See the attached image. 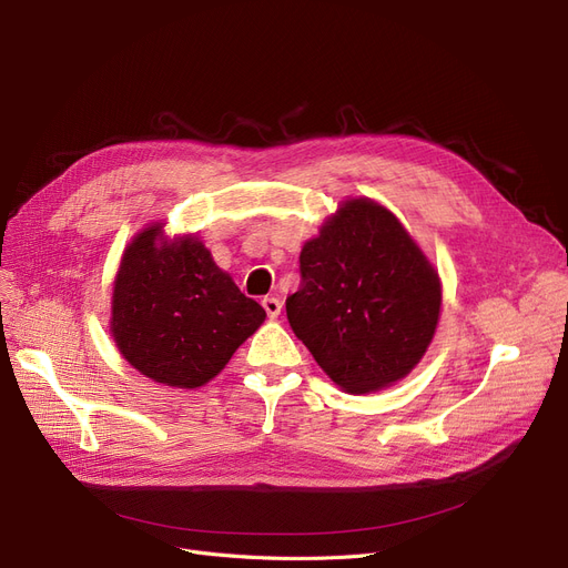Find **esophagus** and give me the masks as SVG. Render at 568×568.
Wrapping results in <instances>:
<instances>
[{"instance_id":"1","label":"esophagus","mask_w":568,"mask_h":568,"mask_svg":"<svg viewBox=\"0 0 568 568\" xmlns=\"http://www.w3.org/2000/svg\"><path fill=\"white\" fill-rule=\"evenodd\" d=\"M262 308L266 311L268 317H278L283 304H281V300H276V296H264V300H262Z\"/></svg>"}]
</instances>
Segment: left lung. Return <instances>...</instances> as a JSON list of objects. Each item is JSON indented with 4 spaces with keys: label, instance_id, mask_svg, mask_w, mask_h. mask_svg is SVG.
I'll list each match as a JSON object with an SVG mask.
<instances>
[{
    "label": "left lung",
    "instance_id": "8db88e82",
    "mask_svg": "<svg viewBox=\"0 0 568 568\" xmlns=\"http://www.w3.org/2000/svg\"><path fill=\"white\" fill-rule=\"evenodd\" d=\"M287 296L292 332L349 394L405 377L433 341L442 290L435 268L398 219L371 200H347L300 255Z\"/></svg>",
    "mask_w": 568,
    "mask_h": 568
}]
</instances>
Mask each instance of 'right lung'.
<instances>
[{
	"label": "right lung",
	"instance_id": "add662e5",
	"mask_svg": "<svg viewBox=\"0 0 568 568\" xmlns=\"http://www.w3.org/2000/svg\"><path fill=\"white\" fill-rule=\"evenodd\" d=\"M159 236L161 225H154L129 244L114 281L110 329L142 375L195 389L225 368L266 313L197 239L156 244Z\"/></svg>",
	"mask_w": 568,
	"mask_h": 568
}]
</instances>
